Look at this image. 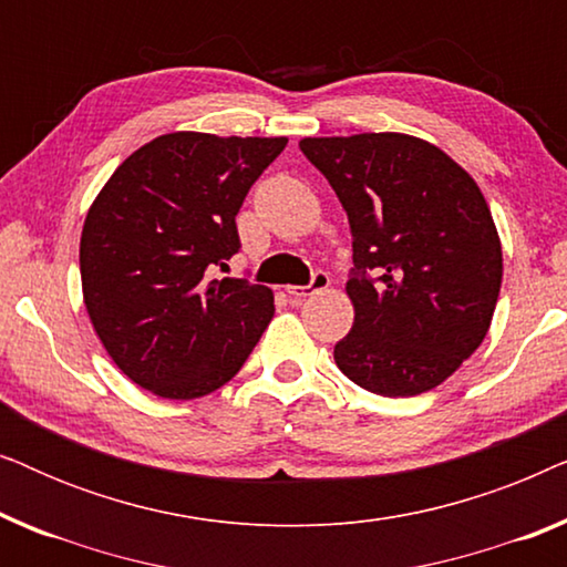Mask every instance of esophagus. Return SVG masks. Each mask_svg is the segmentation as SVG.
I'll return each instance as SVG.
<instances>
[{"mask_svg":"<svg viewBox=\"0 0 567 567\" xmlns=\"http://www.w3.org/2000/svg\"><path fill=\"white\" fill-rule=\"evenodd\" d=\"M330 286V276L324 274V270H315L312 274V281H309L307 286H289V297L291 299H307V297H312V293H317V291H324Z\"/></svg>","mask_w":567,"mask_h":567,"instance_id":"1","label":"esophagus"}]
</instances>
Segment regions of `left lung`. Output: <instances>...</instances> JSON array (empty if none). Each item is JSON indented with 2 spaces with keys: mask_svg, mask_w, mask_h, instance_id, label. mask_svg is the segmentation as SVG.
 <instances>
[{
  "mask_svg": "<svg viewBox=\"0 0 567 567\" xmlns=\"http://www.w3.org/2000/svg\"><path fill=\"white\" fill-rule=\"evenodd\" d=\"M348 214L353 328L336 363L384 398L429 392L491 328L503 278L498 229L477 183L423 138H301Z\"/></svg>",
  "mask_w": 567,
  "mask_h": 567,
  "instance_id": "1",
  "label": "left lung"
}]
</instances>
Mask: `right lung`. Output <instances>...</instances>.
<instances>
[{"label": "right lung", "instance_id": "obj_1", "mask_svg": "<svg viewBox=\"0 0 567 567\" xmlns=\"http://www.w3.org/2000/svg\"><path fill=\"white\" fill-rule=\"evenodd\" d=\"M289 138L175 131L111 175L84 219V307L105 351L157 398L193 400L243 369L274 291L208 278L239 250L235 216Z\"/></svg>", "mask_w": 567, "mask_h": 567}]
</instances>
